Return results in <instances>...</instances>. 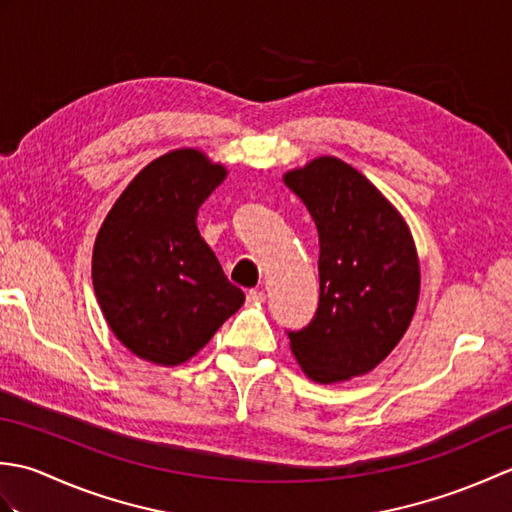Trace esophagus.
<instances>
[{"instance_id":"1","label":"esophagus","mask_w":512,"mask_h":512,"mask_svg":"<svg viewBox=\"0 0 512 512\" xmlns=\"http://www.w3.org/2000/svg\"><path fill=\"white\" fill-rule=\"evenodd\" d=\"M246 299H248L250 303H264V301H266V295H264L262 290L253 288V290H248V292H246Z\"/></svg>"}]
</instances>
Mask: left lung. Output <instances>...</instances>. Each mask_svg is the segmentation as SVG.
Returning a JSON list of instances; mask_svg holds the SVG:
<instances>
[{"instance_id": "left-lung-1", "label": "left lung", "mask_w": 512, "mask_h": 512, "mask_svg": "<svg viewBox=\"0 0 512 512\" xmlns=\"http://www.w3.org/2000/svg\"><path fill=\"white\" fill-rule=\"evenodd\" d=\"M319 231V308L288 332L303 374L332 385L385 361L418 306L420 264L407 222L361 171L321 156L284 176Z\"/></svg>"}]
</instances>
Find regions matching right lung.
Returning a JSON list of instances; mask_svg holds the SVG:
<instances>
[{"label":"right lung","instance_id":"1","mask_svg":"<svg viewBox=\"0 0 512 512\" xmlns=\"http://www.w3.org/2000/svg\"><path fill=\"white\" fill-rule=\"evenodd\" d=\"M224 178V165L200 149L169 151L127 184L96 235V299L116 339L143 361H189L246 299L195 224Z\"/></svg>","mask_w":512,"mask_h":512}]
</instances>
